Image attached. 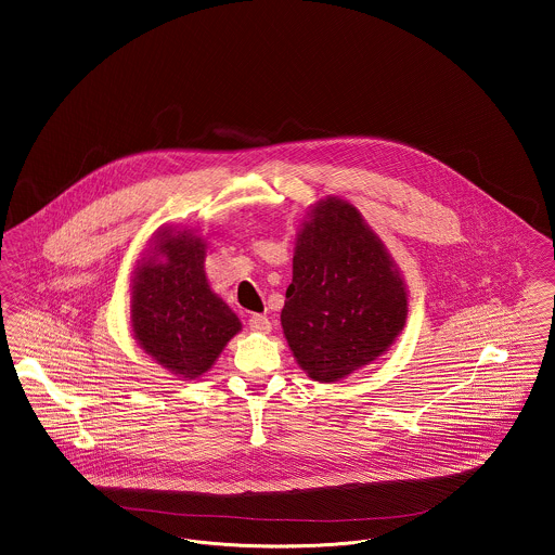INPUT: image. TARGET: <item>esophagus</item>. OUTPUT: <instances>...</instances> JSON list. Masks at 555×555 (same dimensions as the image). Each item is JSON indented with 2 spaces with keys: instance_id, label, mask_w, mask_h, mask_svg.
<instances>
[{
  "instance_id": "obj_1",
  "label": "esophagus",
  "mask_w": 555,
  "mask_h": 555,
  "mask_svg": "<svg viewBox=\"0 0 555 555\" xmlns=\"http://www.w3.org/2000/svg\"><path fill=\"white\" fill-rule=\"evenodd\" d=\"M247 324H249V328L254 331V333H270V328H272V324H270V320L268 318L262 317V314H251L249 320H247Z\"/></svg>"
}]
</instances>
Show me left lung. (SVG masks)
<instances>
[{
	"mask_svg": "<svg viewBox=\"0 0 555 555\" xmlns=\"http://www.w3.org/2000/svg\"><path fill=\"white\" fill-rule=\"evenodd\" d=\"M283 333L310 378L333 383L389 349L408 317L403 279L351 204L318 202L297 235Z\"/></svg>",
	"mask_w": 555,
	"mask_h": 555,
	"instance_id": "obj_1",
	"label": "left lung"
}]
</instances>
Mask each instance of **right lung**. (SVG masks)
Returning a JSON list of instances; mask_svg holds the SVG:
<instances>
[{
  "label": "right lung",
  "instance_id": "obj_1",
  "mask_svg": "<svg viewBox=\"0 0 555 555\" xmlns=\"http://www.w3.org/2000/svg\"><path fill=\"white\" fill-rule=\"evenodd\" d=\"M204 258L202 238L164 229L132 285L134 339L164 369L186 380L210 370L241 331L235 312L210 289Z\"/></svg>",
  "mask_w": 555,
  "mask_h": 555
}]
</instances>
